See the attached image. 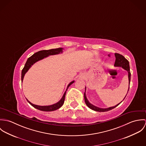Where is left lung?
<instances>
[{"instance_id":"left-lung-1","label":"left lung","mask_w":146,"mask_h":146,"mask_svg":"<svg viewBox=\"0 0 146 146\" xmlns=\"http://www.w3.org/2000/svg\"><path fill=\"white\" fill-rule=\"evenodd\" d=\"M110 56V55H108ZM115 57H116V60H115V64L114 66L115 67H121L122 68H123L124 70H126L128 72V78H129V84L130 85V77H131V74H130V66H129V61L125 58V57L121 55V54H120L119 53H115ZM129 88H128V90H127V92L129 91ZM85 90H86V87H85ZM127 95V94H126ZM84 100H85V104L87 105V106L95 111H98V112H106V111H110V110H111L112 109H113L114 108H115L116 107H117L118 105L121 104V102L120 103H119V104H116V106H113V107H109V108H100V107H96L94 105H93L92 104H91L89 101L88 100H87L86 98V94H85V92L84 94ZM125 96V97H126ZM125 98H124V100L125 99Z\"/></svg>"}]
</instances>
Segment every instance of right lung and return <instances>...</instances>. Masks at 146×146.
Wrapping results in <instances>:
<instances>
[{
    "instance_id": "add662e5",
    "label": "right lung",
    "mask_w": 146,
    "mask_h": 146,
    "mask_svg": "<svg viewBox=\"0 0 146 146\" xmlns=\"http://www.w3.org/2000/svg\"><path fill=\"white\" fill-rule=\"evenodd\" d=\"M62 50L63 48H56V49H49V50H42L39 51V52L34 53L33 56H31L30 57H29L27 59L26 62L25 64V66H24L22 70V73H21V81H22V82L23 81V78H24V76H25V74L27 72V71L32 66V65H33L35 63L38 62V61H39L41 60H42L44 58L47 57L49 56L58 54L60 53H62ZM74 83V81H72L68 85V86L67 87V89H66L62 98L60 100V101H58L57 103H56L55 104L49 105V106H38V105L33 104L29 101H28V100H27V99L26 100H27V102L31 104L32 106H33L34 108L38 109V110H39L40 111H55V110L60 108L64 104L66 91L68 89V87Z\"/></svg>"
}]
</instances>
